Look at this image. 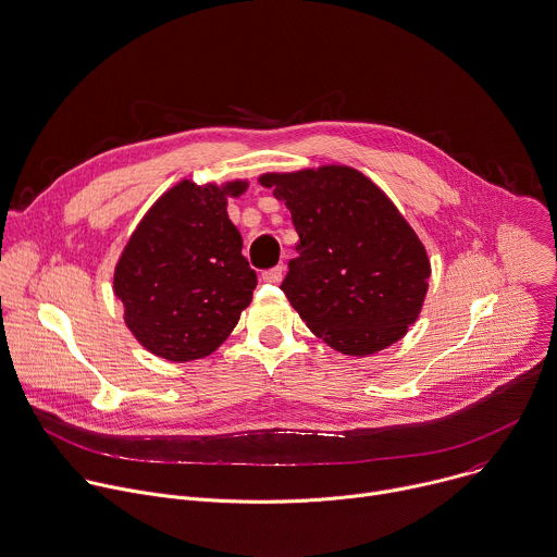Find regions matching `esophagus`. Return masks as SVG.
Returning a JSON list of instances; mask_svg holds the SVG:
<instances>
[{"label":"esophagus","instance_id":"esophagus-1","mask_svg":"<svg viewBox=\"0 0 557 557\" xmlns=\"http://www.w3.org/2000/svg\"><path fill=\"white\" fill-rule=\"evenodd\" d=\"M282 277H284V269H282V267H275V269L262 273V280L269 282V284H280Z\"/></svg>","mask_w":557,"mask_h":557}]
</instances>
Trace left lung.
<instances>
[{
    "label": "left lung",
    "instance_id": "obj_1",
    "mask_svg": "<svg viewBox=\"0 0 557 557\" xmlns=\"http://www.w3.org/2000/svg\"><path fill=\"white\" fill-rule=\"evenodd\" d=\"M258 183L299 234L282 290L310 332L345 356L398 343L422 312L431 260L394 201L341 163L264 172Z\"/></svg>",
    "mask_w": 557,
    "mask_h": 557
}]
</instances>
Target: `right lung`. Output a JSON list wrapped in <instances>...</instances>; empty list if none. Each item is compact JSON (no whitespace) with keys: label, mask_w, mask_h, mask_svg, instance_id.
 I'll return each instance as SVG.
<instances>
[{"label":"right lung","mask_w":557,"mask_h":557,"mask_svg":"<svg viewBox=\"0 0 557 557\" xmlns=\"http://www.w3.org/2000/svg\"><path fill=\"white\" fill-rule=\"evenodd\" d=\"M247 188V178H181L133 230L115 262L113 295L150 354L172 362L206 358L251 304L258 280L227 214V201Z\"/></svg>","instance_id":"obj_1"}]
</instances>
